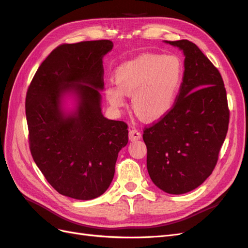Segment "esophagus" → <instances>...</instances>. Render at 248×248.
<instances>
[{
  "mask_svg": "<svg viewBox=\"0 0 248 248\" xmlns=\"http://www.w3.org/2000/svg\"><path fill=\"white\" fill-rule=\"evenodd\" d=\"M140 138H141V134L138 129L132 128L129 130V140H140Z\"/></svg>",
  "mask_w": 248,
  "mask_h": 248,
  "instance_id": "obj_1",
  "label": "esophagus"
}]
</instances>
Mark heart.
Here are the masks:
<instances>
[{
  "label": "heart",
  "mask_w": 248,
  "mask_h": 248,
  "mask_svg": "<svg viewBox=\"0 0 248 248\" xmlns=\"http://www.w3.org/2000/svg\"><path fill=\"white\" fill-rule=\"evenodd\" d=\"M116 84H108L104 94L109 106L121 108L125 95L132 96L134 112L148 122L166 117L175 107L183 79V67L174 56L141 55L115 70Z\"/></svg>",
  "instance_id": "b5f03b06"
}]
</instances>
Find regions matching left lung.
<instances>
[{"label":"left lung","instance_id":"left-lung-1","mask_svg":"<svg viewBox=\"0 0 248 248\" xmlns=\"http://www.w3.org/2000/svg\"><path fill=\"white\" fill-rule=\"evenodd\" d=\"M183 51L184 74L175 107L145 129L147 170L167 193L182 194L212 174L226 139L230 111L219 71L188 40L167 41Z\"/></svg>","mask_w":248,"mask_h":248}]
</instances>
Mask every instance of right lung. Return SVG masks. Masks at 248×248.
I'll use <instances>...</instances> for the list:
<instances>
[{
  "label": "right lung",
  "instance_id": "obj_1",
  "mask_svg": "<svg viewBox=\"0 0 248 248\" xmlns=\"http://www.w3.org/2000/svg\"><path fill=\"white\" fill-rule=\"evenodd\" d=\"M112 46L110 40L62 44L41 63L27 93L33 159L47 182L71 199L106 192L128 142L127 124L101 111L102 59Z\"/></svg>",
  "mask_w": 248,
  "mask_h": 248
}]
</instances>
